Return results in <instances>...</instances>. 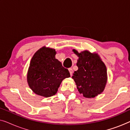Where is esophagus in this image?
Here are the masks:
<instances>
[{
  "label": "esophagus",
  "mask_w": 130,
  "mask_h": 130,
  "mask_svg": "<svg viewBox=\"0 0 130 130\" xmlns=\"http://www.w3.org/2000/svg\"><path fill=\"white\" fill-rule=\"evenodd\" d=\"M69 72H70V75L72 76V74H73V69L72 68H70V69H69Z\"/></svg>",
  "instance_id": "obj_1"
}]
</instances>
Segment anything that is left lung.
Returning a JSON list of instances; mask_svg holds the SVG:
<instances>
[{
	"mask_svg": "<svg viewBox=\"0 0 130 130\" xmlns=\"http://www.w3.org/2000/svg\"><path fill=\"white\" fill-rule=\"evenodd\" d=\"M73 51L79 57L78 70L72 76L78 91L86 98L95 97L103 92L107 81L105 65L96 54L88 51L80 53L75 50Z\"/></svg>",
	"mask_w": 130,
	"mask_h": 130,
	"instance_id": "8db88e82",
	"label": "left lung"
}]
</instances>
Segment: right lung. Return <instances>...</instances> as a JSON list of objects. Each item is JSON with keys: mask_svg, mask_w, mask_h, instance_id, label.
<instances>
[{"mask_svg": "<svg viewBox=\"0 0 130 130\" xmlns=\"http://www.w3.org/2000/svg\"><path fill=\"white\" fill-rule=\"evenodd\" d=\"M55 50L42 47L32 58L27 74L30 88L44 97L54 95L62 80L70 76L67 69L55 58Z\"/></svg>", "mask_w": 130, "mask_h": 130, "instance_id": "add662e5", "label": "right lung"}]
</instances>
